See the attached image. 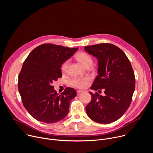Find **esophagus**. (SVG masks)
Segmentation results:
<instances>
[{"label":"esophagus","instance_id":"34e87169","mask_svg":"<svg viewBox=\"0 0 153 153\" xmlns=\"http://www.w3.org/2000/svg\"><path fill=\"white\" fill-rule=\"evenodd\" d=\"M82 92H83V91L82 90H77V93L79 94H80V93H81Z\"/></svg>","mask_w":153,"mask_h":153}]
</instances>
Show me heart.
<instances>
[{
    "instance_id": "1",
    "label": "heart",
    "mask_w": 153,
    "mask_h": 153,
    "mask_svg": "<svg viewBox=\"0 0 153 153\" xmlns=\"http://www.w3.org/2000/svg\"><path fill=\"white\" fill-rule=\"evenodd\" d=\"M77 60L85 68L90 67L93 63V59L88 54L85 52H80L76 55ZM69 60H65L61 65V70L65 72L67 70ZM90 78L88 76L75 77L71 79L70 83L71 86L78 88H84L88 86Z\"/></svg>"
}]
</instances>
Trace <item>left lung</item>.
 Returning a JSON list of instances; mask_svg holds the SVG:
<instances>
[{
  "label": "left lung",
  "mask_w": 153,
  "mask_h": 153,
  "mask_svg": "<svg viewBox=\"0 0 153 153\" xmlns=\"http://www.w3.org/2000/svg\"><path fill=\"white\" fill-rule=\"evenodd\" d=\"M84 50L98 60V75L91 89H105V96L90 92L91 100L86 112L93 121L108 124L126 112L135 90V76L131 65L125 53L111 43L86 46ZM100 91V90H99Z\"/></svg>",
  "instance_id": "left-lung-1"
}]
</instances>
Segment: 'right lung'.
<instances>
[{
	"label": "right lung",
	"instance_id": "add662e5",
	"mask_svg": "<svg viewBox=\"0 0 153 153\" xmlns=\"http://www.w3.org/2000/svg\"><path fill=\"white\" fill-rule=\"evenodd\" d=\"M77 50L45 43L34 48L24 61L19 75V91L24 107L37 120L53 123L68 114L76 90L68 87L57 94L52 83L62 77V64Z\"/></svg>",
	"mask_w": 153,
	"mask_h": 153
}]
</instances>
